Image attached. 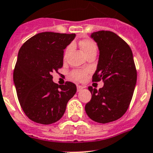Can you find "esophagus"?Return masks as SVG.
Returning <instances> with one entry per match:
<instances>
[{
    "label": "esophagus",
    "instance_id": "esophagus-1",
    "mask_svg": "<svg viewBox=\"0 0 153 153\" xmlns=\"http://www.w3.org/2000/svg\"><path fill=\"white\" fill-rule=\"evenodd\" d=\"M83 86H82V85H77V91L78 92H79V91H81V90H82V89H83Z\"/></svg>",
    "mask_w": 153,
    "mask_h": 153
}]
</instances>
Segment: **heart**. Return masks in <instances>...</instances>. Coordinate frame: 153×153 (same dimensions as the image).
<instances>
[{
  "label": "heart",
  "mask_w": 153,
  "mask_h": 153,
  "mask_svg": "<svg viewBox=\"0 0 153 153\" xmlns=\"http://www.w3.org/2000/svg\"><path fill=\"white\" fill-rule=\"evenodd\" d=\"M80 45L85 55H87L89 53L94 52V51L97 52V45L96 42L91 39H85V40L82 41L80 42ZM71 48H72V45H69L67 46V48H65V52H64V57H66V56L68 55V53L70 52ZM87 70H73L71 71L70 75L71 79H74V81L82 82V81L85 80L87 76Z\"/></svg>",
  "instance_id": "obj_1"
}]
</instances>
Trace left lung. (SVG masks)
I'll return each instance as SVG.
<instances>
[{"instance_id":"obj_1","label":"left lung","mask_w":153,"mask_h":153,"mask_svg":"<svg viewBox=\"0 0 153 153\" xmlns=\"http://www.w3.org/2000/svg\"><path fill=\"white\" fill-rule=\"evenodd\" d=\"M91 37L100 50L97 69L93 82H104V86L88 89L91 100L85 110L92 120L108 123L119 120L126 113L132 100L137 82V69L129 45L116 33L99 30Z\"/></svg>"}]
</instances>
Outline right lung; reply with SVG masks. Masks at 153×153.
Returning <instances> with one entry per match:
<instances>
[{"label": "right lung", "instance_id": "obj_1", "mask_svg": "<svg viewBox=\"0 0 153 153\" xmlns=\"http://www.w3.org/2000/svg\"><path fill=\"white\" fill-rule=\"evenodd\" d=\"M74 38L75 33L42 32L19 51L13 80L21 108L32 121L48 125L59 120L76 93L73 82H53V73L63 67L64 49Z\"/></svg>", "mask_w": 153, "mask_h": 153}]
</instances>
